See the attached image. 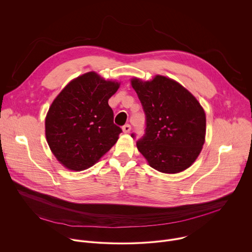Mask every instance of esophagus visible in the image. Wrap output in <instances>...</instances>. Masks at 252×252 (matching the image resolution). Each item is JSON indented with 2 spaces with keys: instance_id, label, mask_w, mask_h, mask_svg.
<instances>
[{
  "instance_id": "esophagus-1",
  "label": "esophagus",
  "mask_w": 252,
  "mask_h": 252,
  "mask_svg": "<svg viewBox=\"0 0 252 252\" xmlns=\"http://www.w3.org/2000/svg\"><path fill=\"white\" fill-rule=\"evenodd\" d=\"M130 129H131V127H130V126H129L128 124H126V125H125V126H123V130H124V132H129V131H130Z\"/></svg>"
}]
</instances>
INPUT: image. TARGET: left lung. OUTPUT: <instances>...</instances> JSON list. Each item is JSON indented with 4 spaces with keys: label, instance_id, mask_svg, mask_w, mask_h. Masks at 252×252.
Returning a JSON list of instances; mask_svg holds the SVG:
<instances>
[{
    "label": "left lung",
    "instance_id": "obj_1",
    "mask_svg": "<svg viewBox=\"0 0 252 252\" xmlns=\"http://www.w3.org/2000/svg\"><path fill=\"white\" fill-rule=\"evenodd\" d=\"M131 86L146 115L145 134L136 141L139 153L160 172L189 167L204 143L206 121L200 103L183 86L162 76L151 82L133 79Z\"/></svg>",
    "mask_w": 252,
    "mask_h": 252
}]
</instances>
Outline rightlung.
Here are the masks:
<instances>
[{
  "label": "right lung",
  "instance_id": "add662e5",
  "mask_svg": "<svg viewBox=\"0 0 252 252\" xmlns=\"http://www.w3.org/2000/svg\"><path fill=\"white\" fill-rule=\"evenodd\" d=\"M119 83L91 71L71 81L53 101L46 118V136L57 159L71 170L94 165L123 131L114 124L109 98Z\"/></svg>",
  "mask_w": 252,
  "mask_h": 252
}]
</instances>
